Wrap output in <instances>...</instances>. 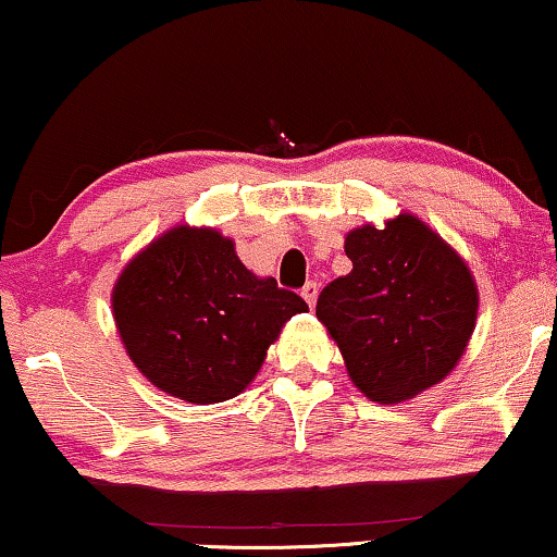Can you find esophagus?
Instances as JSON below:
<instances>
[{
    "instance_id": "esophagus-1",
    "label": "esophagus",
    "mask_w": 557,
    "mask_h": 557,
    "mask_svg": "<svg viewBox=\"0 0 557 557\" xmlns=\"http://www.w3.org/2000/svg\"><path fill=\"white\" fill-rule=\"evenodd\" d=\"M301 296H304V301L309 304V309H314L317 307V296H319V284H317V281H309V284L301 288Z\"/></svg>"
}]
</instances>
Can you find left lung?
I'll return each instance as SVG.
<instances>
[{"instance_id": "obj_1", "label": "left lung", "mask_w": 557, "mask_h": 557, "mask_svg": "<svg viewBox=\"0 0 557 557\" xmlns=\"http://www.w3.org/2000/svg\"><path fill=\"white\" fill-rule=\"evenodd\" d=\"M345 253L352 271L319 294L317 319L357 391L398 406L451 375L479 311L467 261L413 212L352 227Z\"/></svg>"}]
</instances>
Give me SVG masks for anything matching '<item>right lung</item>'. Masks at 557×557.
<instances>
[{"instance_id":"obj_1","label":"right lung","mask_w":557,"mask_h":557,"mask_svg":"<svg viewBox=\"0 0 557 557\" xmlns=\"http://www.w3.org/2000/svg\"><path fill=\"white\" fill-rule=\"evenodd\" d=\"M113 322L136 370L195 406L253 383L294 314L309 311L276 278L248 271L218 227L180 223L144 246L111 292Z\"/></svg>"}]
</instances>
